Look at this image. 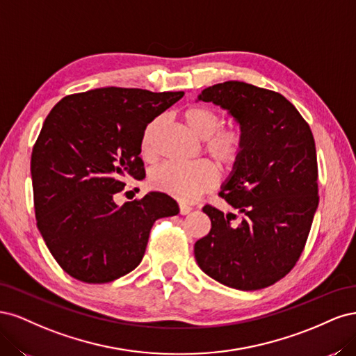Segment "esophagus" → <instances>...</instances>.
I'll return each instance as SVG.
<instances>
[{"label": "esophagus", "mask_w": 356, "mask_h": 356, "mask_svg": "<svg viewBox=\"0 0 356 356\" xmlns=\"http://www.w3.org/2000/svg\"><path fill=\"white\" fill-rule=\"evenodd\" d=\"M191 207H188V204H184V203H179V213L181 215H187L191 212Z\"/></svg>", "instance_id": "1"}]
</instances>
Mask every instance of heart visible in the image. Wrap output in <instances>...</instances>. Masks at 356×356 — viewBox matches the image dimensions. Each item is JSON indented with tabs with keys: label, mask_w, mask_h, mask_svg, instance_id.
Masks as SVG:
<instances>
[{
	"label": "heart",
	"mask_w": 356,
	"mask_h": 356,
	"mask_svg": "<svg viewBox=\"0 0 356 356\" xmlns=\"http://www.w3.org/2000/svg\"><path fill=\"white\" fill-rule=\"evenodd\" d=\"M190 131L203 139V152L221 170L230 172L239 165L245 152V135L239 129L222 126L221 114L207 105H191L182 113ZM165 123L163 115L149 120L141 136V153L147 160L156 156V138ZM217 170L209 161L191 165L163 163L153 169L149 184L179 200L191 202L217 184Z\"/></svg>",
	"instance_id": "obj_1"
}]
</instances>
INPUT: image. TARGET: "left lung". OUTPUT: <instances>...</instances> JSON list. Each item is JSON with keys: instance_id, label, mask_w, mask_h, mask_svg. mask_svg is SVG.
<instances>
[{"instance_id": "left-lung-1", "label": "left lung", "mask_w": 356, "mask_h": 356, "mask_svg": "<svg viewBox=\"0 0 356 356\" xmlns=\"http://www.w3.org/2000/svg\"><path fill=\"white\" fill-rule=\"evenodd\" d=\"M199 101L234 117L245 152L220 191L242 220L204 204L211 230L195 243L196 261L230 288L270 286L298 261L319 203L314 135L285 96L243 81L213 84Z\"/></svg>"}]
</instances>
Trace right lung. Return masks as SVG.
<instances>
[{"label": "right lung", "instance_id": "right-lung-1", "mask_svg": "<svg viewBox=\"0 0 356 356\" xmlns=\"http://www.w3.org/2000/svg\"><path fill=\"white\" fill-rule=\"evenodd\" d=\"M182 95L101 88L65 96L46 117L31 156L35 218L70 276L105 284L132 272L156 220L179 212L160 191L122 207L114 196L145 177L144 129Z\"/></svg>", "mask_w": 356, "mask_h": 356}]
</instances>
